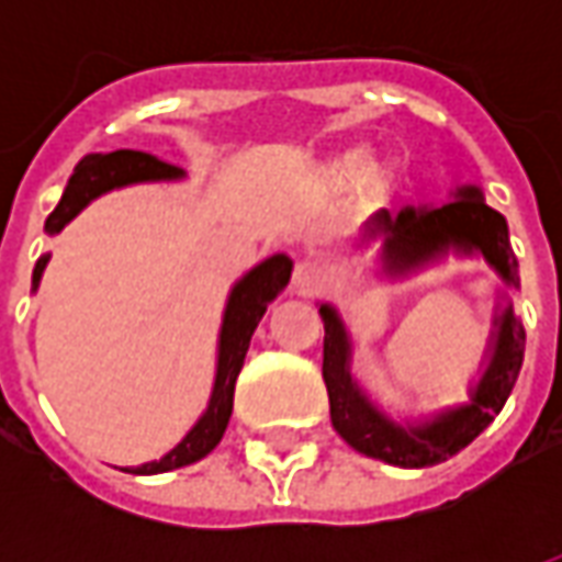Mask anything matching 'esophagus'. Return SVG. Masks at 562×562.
I'll return each mask as SVG.
<instances>
[{"mask_svg": "<svg viewBox=\"0 0 562 562\" xmlns=\"http://www.w3.org/2000/svg\"><path fill=\"white\" fill-rule=\"evenodd\" d=\"M292 285L297 294H316L322 289V270L313 261H297L292 273Z\"/></svg>", "mask_w": 562, "mask_h": 562, "instance_id": "esophagus-1", "label": "esophagus"}]
</instances>
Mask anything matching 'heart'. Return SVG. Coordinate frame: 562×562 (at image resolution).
Wrapping results in <instances>:
<instances>
[{"mask_svg": "<svg viewBox=\"0 0 562 562\" xmlns=\"http://www.w3.org/2000/svg\"><path fill=\"white\" fill-rule=\"evenodd\" d=\"M370 173V177H379V161H370V153L364 147H349L342 149L337 159L330 161V180H355V177H361V173Z\"/></svg>", "mask_w": 562, "mask_h": 562, "instance_id": "1", "label": "heart"}]
</instances>
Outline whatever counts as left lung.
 Masks as SVG:
<instances>
[{"mask_svg":"<svg viewBox=\"0 0 562 562\" xmlns=\"http://www.w3.org/2000/svg\"><path fill=\"white\" fill-rule=\"evenodd\" d=\"M367 240H382L379 273L401 280L434 268L448 256H482L503 280V289H520L518 258L508 244L503 213L484 204L479 186H458L442 207L376 210L364 222ZM325 322V361L322 376L328 385L334 430L367 458L403 470H422L458 454L494 422L506 406L524 364V325L512 310V297L499 292L494 330L484 349L482 376L470 385V401L446 406L418 422H397L361 389L352 376V334L334 304H318Z\"/></svg>","mask_w":562,"mask_h":562,"instance_id":"left-lung-1","label":"left lung"}]
</instances>
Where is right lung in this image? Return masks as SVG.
Wrapping results in <instances>:
<instances>
[{
  "label": "right lung",
  "mask_w": 562,
  "mask_h": 562,
  "mask_svg": "<svg viewBox=\"0 0 562 562\" xmlns=\"http://www.w3.org/2000/svg\"><path fill=\"white\" fill-rule=\"evenodd\" d=\"M183 177L186 173L180 168L165 165L156 156L140 153V149H114V153L83 156L71 173L59 204L44 222V232L59 234L90 201L111 192V189H123V186L132 183H171V180H183ZM47 261H50V252L35 261L32 289H38ZM289 280H292V258L277 252L234 282L228 301H225V313H222L220 342H216V376H213L207 409L201 413V418L192 424V430L168 454L140 463V467H128L126 472L159 475V472L180 470V467L207 458L210 451L220 446L228 418H232L234 382L240 376L249 340H252L261 316L268 313V304L289 285Z\"/></svg>",
  "instance_id": "add662e5"
}]
</instances>
